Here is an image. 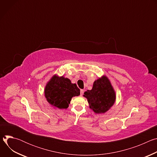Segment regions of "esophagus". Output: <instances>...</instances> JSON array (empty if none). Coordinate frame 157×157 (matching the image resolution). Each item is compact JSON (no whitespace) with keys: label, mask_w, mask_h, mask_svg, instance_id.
<instances>
[{"label":"esophagus","mask_w":157,"mask_h":157,"mask_svg":"<svg viewBox=\"0 0 157 157\" xmlns=\"http://www.w3.org/2000/svg\"><path fill=\"white\" fill-rule=\"evenodd\" d=\"M83 93H84V90H83V89H81V91H80L81 96H82L83 94Z\"/></svg>","instance_id":"1"}]
</instances>
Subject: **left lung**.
Instances as JSON below:
<instances>
[{
	"instance_id": "left-lung-1",
	"label": "left lung",
	"mask_w": 157,
	"mask_h": 157,
	"mask_svg": "<svg viewBox=\"0 0 157 157\" xmlns=\"http://www.w3.org/2000/svg\"><path fill=\"white\" fill-rule=\"evenodd\" d=\"M83 96L87 99L89 108L96 114H104L114 105L116 94L109 78L104 75L93 83L91 90H87Z\"/></svg>"
}]
</instances>
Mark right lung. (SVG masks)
Returning a JSON list of instances; mask_svg holds the SVG:
<instances>
[{"label":"right lung","mask_w":157,"mask_h":157,"mask_svg":"<svg viewBox=\"0 0 157 157\" xmlns=\"http://www.w3.org/2000/svg\"><path fill=\"white\" fill-rule=\"evenodd\" d=\"M44 93L50 105L63 109L68 107L73 97L80 94V89L68 78L55 75L47 83Z\"/></svg>","instance_id":"right-lung-1"}]
</instances>
